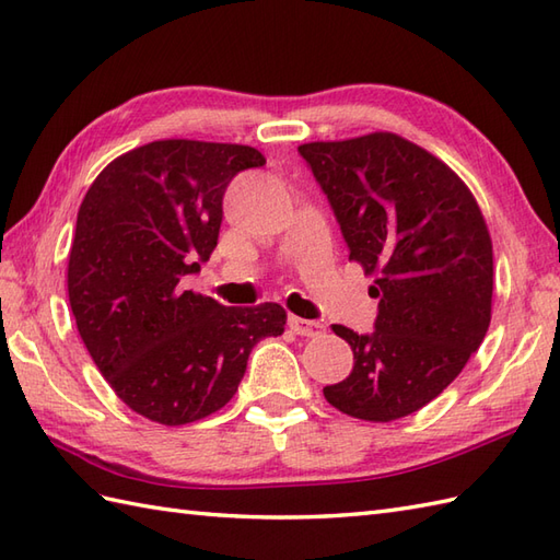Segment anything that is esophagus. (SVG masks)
Segmentation results:
<instances>
[{"instance_id":"34e87169","label":"esophagus","mask_w":560,"mask_h":560,"mask_svg":"<svg viewBox=\"0 0 560 560\" xmlns=\"http://www.w3.org/2000/svg\"><path fill=\"white\" fill-rule=\"evenodd\" d=\"M289 327H291V331H295L298 336H319V334H324V324H319V322H312V319H303V317H295V315H291L289 317Z\"/></svg>"}]
</instances>
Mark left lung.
<instances>
[{
	"label": "left lung",
	"mask_w": 560,
	"mask_h": 560,
	"mask_svg": "<svg viewBox=\"0 0 560 560\" xmlns=\"http://www.w3.org/2000/svg\"><path fill=\"white\" fill-rule=\"evenodd\" d=\"M327 195L350 259L374 275V331L334 324L353 372L324 386L334 408L392 422L456 380L491 322L493 255L463 180L415 142L370 133L298 148Z\"/></svg>",
	"instance_id": "1"
}]
</instances>
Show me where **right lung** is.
Masks as SVG:
<instances>
[{
    "instance_id": "add662e5",
    "label": "right lung",
    "mask_w": 560,
    "mask_h": 560,
    "mask_svg": "<svg viewBox=\"0 0 560 560\" xmlns=\"http://www.w3.org/2000/svg\"><path fill=\"white\" fill-rule=\"evenodd\" d=\"M248 145L154 140L116 158L78 210L69 303L114 394L142 418L188 424L238 392L250 350L281 336L277 303L226 307L192 291L217 248L233 176L262 166Z\"/></svg>"
}]
</instances>
